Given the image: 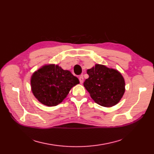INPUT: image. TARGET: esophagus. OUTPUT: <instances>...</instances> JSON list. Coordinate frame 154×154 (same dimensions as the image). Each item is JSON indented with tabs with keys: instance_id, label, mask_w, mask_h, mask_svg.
Segmentation results:
<instances>
[{
	"instance_id": "obj_1",
	"label": "esophagus",
	"mask_w": 154,
	"mask_h": 154,
	"mask_svg": "<svg viewBox=\"0 0 154 154\" xmlns=\"http://www.w3.org/2000/svg\"><path fill=\"white\" fill-rule=\"evenodd\" d=\"M79 80H80V83H81V84H82V83H83V77L82 75L79 76Z\"/></svg>"
}]
</instances>
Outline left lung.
I'll return each mask as SVG.
<instances>
[{
    "instance_id": "1",
    "label": "left lung",
    "mask_w": 154,
    "mask_h": 154,
    "mask_svg": "<svg viewBox=\"0 0 154 154\" xmlns=\"http://www.w3.org/2000/svg\"><path fill=\"white\" fill-rule=\"evenodd\" d=\"M88 79L83 85L91 97L98 105L110 107L117 104L125 92L124 78L118 71L96 64L88 69Z\"/></svg>"
}]
</instances>
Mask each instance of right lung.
Returning <instances> with one entry per match:
<instances>
[{
  "label": "right lung",
  "instance_id": "1",
  "mask_svg": "<svg viewBox=\"0 0 154 154\" xmlns=\"http://www.w3.org/2000/svg\"><path fill=\"white\" fill-rule=\"evenodd\" d=\"M78 79L58 66L49 65L36 71L31 77V89L36 98L48 106H56L66 98Z\"/></svg>",
  "mask_w": 154,
  "mask_h": 154
}]
</instances>
